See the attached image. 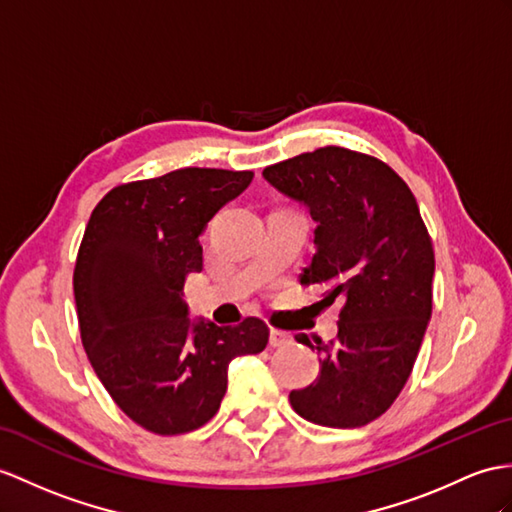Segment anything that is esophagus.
Wrapping results in <instances>:
<instances>
[{
    "label": "esophagus",
    "mask_w": 512,
    "mask_h": 512,
    "mask_svg": "<svg viewBox=\"0 0 512 512\" xmlns=\"http://www.w3.org/2000/svg\"><path fill=\"white\" fill-rule=\"evenodd\" d=\"M269 343H271V347H286V345L293 343V336L289 332L273 328L271 336H269Z\"/></svg>",
    "instance_id": "34e87169"
}]
</instances>
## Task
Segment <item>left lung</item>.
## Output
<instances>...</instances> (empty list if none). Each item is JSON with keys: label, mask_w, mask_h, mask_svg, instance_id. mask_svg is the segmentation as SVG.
<instances>
[{"label": "left lung", "mask_w": 512, "mask_h": 512, "mask_svg": "<svg viewBox=\"0 0 512 512\" xmlns=\"http://www.w3.org/2000/svg\"><path fill=\"white\" fill-rule=\"evenodd\" d=\"M263 176L319 223L299 282L326 284L323 302H343L336 339L295 336L321 354V369L291 391V406L317 426H367L402 393L432 315L434 249L417 199L386 162L339 145L276 162Z\"/></svg>", "instance_id": "obj_1"}]
</instances>
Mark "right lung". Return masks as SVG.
Returning <instances> with one entry per match:
<instances>
[{
	"label": "right lung",
	"mask_w": 512,
	"mask_h": 512,
	"mask_svg": "<svg viewBox=\"0 0 512 512\" xmlns=\"http://www.w3.org/2000/svg\"><path fill=\"white\" fill-rule=\"evenodd\" d=\"M254 171L186 167L119 184L93 208L73 269L82 345L115 404L141 428L184 434L215 417L228 363L263 352L269 328L191 323L182 286L202 271L199 234Z\"/></svg>",
	"instance_id": "1"
}]
</instances>
